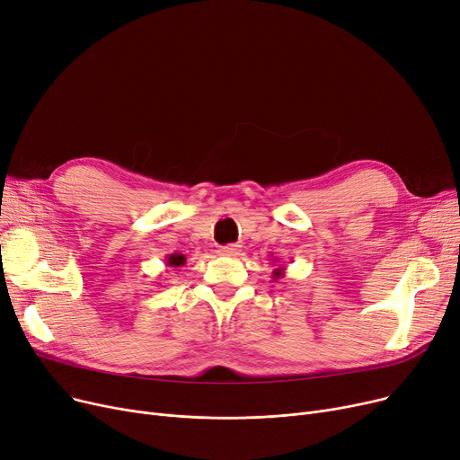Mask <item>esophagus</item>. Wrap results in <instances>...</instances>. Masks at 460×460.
Returning <instances> with one entry per match:
<instances>
[{
    "instance_id": "esophagus-1",
    "label": "esophagus",
    "mask_w": 460,
    "mask_h": 460,
    "mask_svg": "<svg viewBox=\"0 0 460 460\" xmlns=\"http://www.w3.org/2000/svg\"><path fill=\"white\" fill-rule=\"evenodd\" d=\"M238 252H241V250H238V246H236V244L222 246V248L217 250V253H219V255H238Z\"/></svg>"
}]
</instances>
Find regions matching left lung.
<instances>
[{"mask_svg": "<svg viewBox=\"0 0 460 460\" xmlns=\"http://www.w3.org/2000/svg\"><path fill=\"white\" fill-rule=\"evenodd\" d=\"M284 276V267H279V269H274L272 270V278L276 279V278H282Z\"/></svg>", "mask_w": 460, "mask_h": 460, "instance_id": "obj_1", "label": "left lung"}]
</instances>
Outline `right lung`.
Masks as SVG:
<instances>
[{
  "mask_svg": "<svg viewBox=\"0 0 460 460\" xmlns=\"http://www.w3.org/2000/svg\"><path fill=\"white\" fill-rule=\"evenodd\" d=\"M186 263V257L182 255V253H171L169 257H167V265L169 267H182Z\"/></svg>",
  "mask_w": 460,
  "mask_h": 460,
  "instance_id": "add662e5",
  "label": "right lung"
}]
</instances>
